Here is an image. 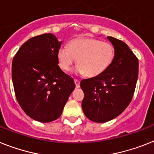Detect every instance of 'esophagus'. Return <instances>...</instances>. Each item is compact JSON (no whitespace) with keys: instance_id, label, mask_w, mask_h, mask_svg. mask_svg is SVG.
Returning a JSON list of instances; mask_svg holds the SVG:
<instances>
[{"instance_id":"obj_1","label":"esophagus","mask_w":154,"mask_h":154,"mask_svg":"<svg viewBox=\"0 0 154 154\" xmlns=\"http://www.w3.org/2000/svg\"><path fill=\"white\" fill-rule=\"evenodd\" d=\"M74 82H75V87H76V88H79V86H80L79 80L75 79Z\"/></svg>"}]
</instances>
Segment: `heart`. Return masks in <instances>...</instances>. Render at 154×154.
Wrapping results in <instances>:
<instances>
[{"instance_id":"obj_1","label":"heart","mask_w":154,"mask_h":154,"mask_svg":"<svg viewBox=\"0 0 154 154\" xmlns=\"http://www.w3.org/2000/svg\"><path fill=\"white\" fill-rule=\"evenodd\" d=\"M115 49L109 42L94 38H77L68 47H60L57 59L60 68L69 72L77 59L76 72L88 77H95L105 72L113 61Z\"/></svg>"}]
</instances>
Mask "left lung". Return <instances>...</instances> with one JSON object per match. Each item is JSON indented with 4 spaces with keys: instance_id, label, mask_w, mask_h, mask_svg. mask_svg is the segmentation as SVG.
Listing matches in <instances>:
<instances>
[{
    "instance_id": "left-lung-1",
    "label": "left lung",
    "mask_w": 154,
    "mask_h": 154,
    "mask_svg": "<svg viewBox=\"0 0 154 154\" xmlns=\"http://www.w3.org/2000/svg\"><path fill=\"white\" fill-rule=\"evenodd\" d=\"M115 49V57L105 72L83 79L82 108L89 120L109 121L121 114L131 101L138 75V60L123 41L108 36Z\"/></svg>"
}]
</instances>
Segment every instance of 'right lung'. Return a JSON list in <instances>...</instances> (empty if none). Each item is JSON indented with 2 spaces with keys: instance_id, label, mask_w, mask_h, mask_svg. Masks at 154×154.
Returning <instances> with one entry per match:
<instances>
[{
  "instance_id": "right-lung-1",
  "label": "right lung",
  "mask_w": 154,
  "mask_h": 154,
  "mask_svg": "<svg viewBox=\"0 0 154 154\" xmlns=\"http://www.w3.org/2000/svg\"><path fill=\"white\" fill-rule=\"evenodd\" d=\"M61 42L52 34L24 42L12 60L11 77L16 100L33 120L49 123L61 116L75 85L58 66Z\"/></svg>"
}]
</instances>
